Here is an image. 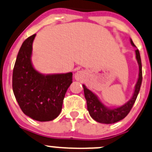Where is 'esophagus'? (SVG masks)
Wrapping results in <instances>:
<instances>
[{
    "mask_svg": "<svg viewBox=\"0 0 152 152\" xmlns=\"http://www.w3.org/2000/svg\"><path fill=\"white\" fill-rule=\"evenodd\" d=\"M83 72L82 71H79L77 72L75 74V79L77 80H80L83 78Z\"/></svg>",
    "mask_w": 152,
    "mask_h": 152,
    "instance_id": "34e87169",
    "label": "esophagus"
}]
</instances>
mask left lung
<instances>
[{
	"instance_id": "8db88e82",
	"label": "left lung",
	"mask_w": 152,
	"mask_h": 152,
	"mask_svg": "<svg viewBox=\"0 0 152 152\" xmlns=\"http://www.w3.org/2000/svg\"><path fill=\"white\" fill-rule=\"evenodd\" d=\"M130 43L132 46L136 48L132 40L130 39ZM135 58L138 64L139 73L137 83L134 86L133 94L129 100L121 106L115 107H110L106 106L98 97L96 94L87 88L85 85H83L84 90V95L86 99L87 109L88 110L91 117L96 121L102 124H113L121 121L127 115L132 109L134 102L140 91L142 83V64L140 53L138 50H135Z\"/></svg>"
}]
</instances>
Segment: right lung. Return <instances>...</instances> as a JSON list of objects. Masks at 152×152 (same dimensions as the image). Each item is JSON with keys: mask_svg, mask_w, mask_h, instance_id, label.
<instances>
[{"mask_svg": "<svg viewBox=\"0 0 152 152\" xmlns=\"http://www.w3.org/2000/svg\"><path fill=\"white\" fill-rule=\"evenodd\" d=\"M36 34L23 42L13 70L12 88L22 111L32 119L49 121L62 109L67 89L72 83V72L42 74L31 61Z\"/></svg>", "mask_w": 152, "mask_h": 152, "instance_id": "1", "label": "right lung"}]
</instances>
